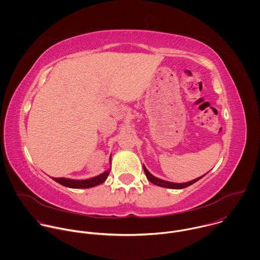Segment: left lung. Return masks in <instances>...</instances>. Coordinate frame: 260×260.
<instances>
[{
	"label": "left lung",
	"mask_w": 260,
	"mask_h": 260,
	"mask_svg": "<svg viewBox=\"0 0 260 260\" xmlns=\"http://www.w3.org/2000/svg\"><path fill=\"white\" fill-rule=\"evenodd\" d=\"M144 171H145V174H146L148 180H149L151 183L155 184V185L158 186V187H164V188H169V189H184V188H187V187L191 186L192 184L196 183L197 181H199L200 179H202V178L207 174V173H206L205 175H203V176H201V177H199V178H197V179H195V180H192V181H190V182H186V183H173V182H168V181H165V180H161V179L156 178V177H155L154 175H152V174L147 170V168H146L145 166H144Z\"/></svg>",
	"instance_id": "8db88e82"
}]
</instances>
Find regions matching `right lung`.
<instances>
[{
  "mask_svg": "<svg viewBox=\"0 0 260 260\" xmlns=\"http://www.w3.org/2000/svg\"><path fill=\"white\" fill-rule=\"evenodd\" d=\"M110 159H111V156L109 158V162L111 164ZM109 171H110V169L96 177L86 179V180H73V179H68V178H52V179L55 182L59 183L60 185L68 187V188L86 189V188H91V187H95L98 185L103 184L104 181L107 179V177L109 175Z\"/></svg>",
  "mask_w": 260,
  "mask_h": 260,
  "instance_id": "add662e5",
  "label": "right lung"
}]
</instances>
